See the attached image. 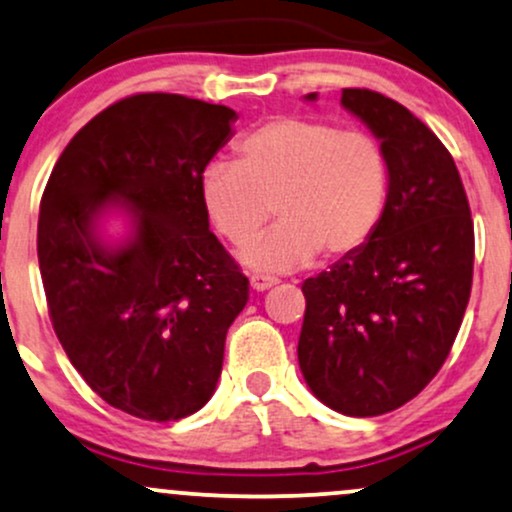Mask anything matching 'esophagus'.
Returning a JSON list of instances; mask_svg holds the SVG:
<instances>
[{
  "mask_svg": "<svg viewBox=\"0 0 512 512\" xmlns=\"http://www.w3.org/2000/svg\"><path fill=\"white\" fill-rule=\"evenodd\" d=\"M279 283V279L276 276H267V274H252L250 276V286L252 291H267V288H272Z\"/></svg>",
  "mask_w": 512,
  "mask_h": 512,
  "instance_id": "1",
  "label": "esophagus"
}]
</instances>
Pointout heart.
I'll list each match as a JSON object with an SVG mask.
<instances>
[{"instance_id": "obj_1", "label": "heart", "mask_w": 512, "mask_h": 512, "mask_svg": "<svg viewBox=\"0 0 512 512\" xmlns=\"http://www.w3.org/2000/svg\"><path fill=\"white\" fill-rule=\"evenodd\" d=\"M236 164L212 162L200 200L212 226L236 248L279 224L243 252L264 272L303 267L360 252L386 217L391 162L374 135L307 116H274L240 135Z\"/></svg>"}]
</instances>
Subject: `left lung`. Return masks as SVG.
Segmentation results:
<instances>
[{
    "mask_svg": "<svg viewBox=\"0 0 512 512\" xmlns=\"http://www.w3.org/2000/svg\"><path fill=\"white\" fill-rule=\"evenodd\" d=\"M341 104L384 145L391 197L365 248L305 279L298 362L329 408L377 417L415 398L451 353L472 291L474 224L451 152L410 109L367 88H346Z\"/></svg>",
    "mask_w": 512,
    "mask_h": 512,
    "instance_id": "obj_1",
    "label": "left lung"
}]
</instances>
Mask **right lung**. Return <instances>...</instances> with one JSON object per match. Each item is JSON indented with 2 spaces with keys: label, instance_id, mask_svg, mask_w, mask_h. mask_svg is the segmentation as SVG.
I'll list each match as a JSON object with an SVG mask.
<instances>
[{
  "label": "right lung",
  "instance_id": "obj_1",
  "mask_svg": "<svg viewBox=\"0 0 512 512\" xmlns=\"http://www.w3.org/2000/svg\"><path fill=\"white\" fill-rule=\"evenodd\" d=\"M236 112L171 92H138L85 123L40 202L38 260L54 334L85 384L150 422L212 398L226 331L248 276L209 231L200 176ZM121 204L134 238L107 249L94 219Z\"/></svg>",
  "mask_w": 512,
  "mask_h": 512
}]
</instances>
